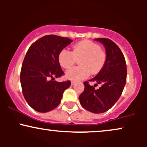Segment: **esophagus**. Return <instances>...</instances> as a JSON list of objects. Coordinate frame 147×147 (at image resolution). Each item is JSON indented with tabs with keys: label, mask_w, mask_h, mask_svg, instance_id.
Wrapping results in <instances>:
<instances>
[{
	"label": "esophagus",
	"mask_w": 147,
	"mask_h": 147,
	"mask_svg": "<svg viewBox=\"0 0 147 147\" xmlns=\"http://www.w3.org/2000/svg\"><path fill=\"white\" fill-rule=\"evenodd\" d=\"M75 82H72H72H71V85L73 86V85H75Z\"/></svg>",
	"instance_id": "1"
}]
</instances>
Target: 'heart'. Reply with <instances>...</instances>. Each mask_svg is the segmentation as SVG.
<instances>
[{"label": "heart", "mask_w": 147, "mask_h": 147, "mask_svg": "<svg viewBox=\"0 0 147 147\" xmlns=\"http://www.w3.org/2000/svg\"><path fill=\"white\" fill-rule=\"evenodd\" d=\"M106 56L101 47L90 41H80L72 48V52L63 49L58 57L59 63L62 68H70L76 61H79V66L72 68L65 72V77L72 82L86 79L90 74L97 75L105 64Z\"/></svg>", "instance_id": "obj_1"}]
</instances>
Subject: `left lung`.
<instances>
[{
    "instance_id": "1",
    "label": "left lung",
    "mask_w": 147,
    "mask_h": 147,
    "mask_svg": "<svg viewBox=\"0 0 147 147\" xmlns=\"http://www.w3.org/2000/svg\"><path fill=\"white\" fill-rule=\"evenodd\" d=\"M104 45L106 59L100 72L90 82H84V90L79 96V102L86 110L93 113H102L109 111L120 97L126 82V65L122 51L113 41L109 38H95ZM97 84L102 85L96 90Z\"/></svg>"
}]
</instances>
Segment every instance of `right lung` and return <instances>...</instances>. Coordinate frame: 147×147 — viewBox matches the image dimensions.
<instances>
[{
    "instance_id": "add662e5",
    "label": "right lung",
    "mask_w": 147,
    "mask_h": 147,
    "mask_svg": "<svg viewBox=\"0 0 147 147\" xmlns=\"http://www.w3.org/2000/svg\"><path fill=\"white\" fill-rule=\"evenodd\" d=\"M72 41L66 37L46 35L35 41L28 49L21 71L23 96L36 111L47 113L60 104L63 92L70 87V81L58 82L63 74L58 57Z\"/></svg>"
}]
</instances>
